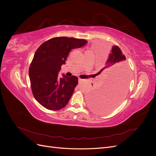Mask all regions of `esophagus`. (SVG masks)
<instances>
[{"mask_svg":"<svg viewBox=\"0 0 156 156\" xmlns=\"http://www.w3.org/2000/svg\"><path fill=\"white\" fill-rule=\"evenodd\" d=\"M83 81V79H80V78H79V83H82Z\"/></svg>","mask_w":156,"mask_h":156,"instance_id":"34e87169","label":"esophagus"}]
</instances>
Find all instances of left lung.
Returning <instances> with one entry per match:
<instances>
[{
	"instance_id": "obj_1",
	"label": "left lung",
	"mask_w": 156,
	"mask_h": 156,
	"mask_svg": "<svg viewBox=\"0 0 156 156\" xmlns=\"http://www.w3.org/2000/svg\"><path fill=\"white\" fill-rule=\"evenodd\" d=\"M124 55L118 46H113L103 71L105 81L92 88L87 94L90 108L97 113H107L114 110L123 100L128 89L130 70Z\"/></svg>"
}]
</instances>
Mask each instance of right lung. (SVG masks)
Wrapping results in <instances>:
<instances>
[{
    "label": "right lung",
    "instance_id": "right-lung-1",
    "mask_svg": "<svg viewBox=\"0 0 156 156\" xmlns=\"http://www.w3.org/2000/svg\"><path fill=\"white\" fill-rule=\"evenodd\" d=\"M87 42L84 39L55 37L44 42L36 50L29 74L33 96L42 106L58 111L68 104L78 78L64 75L60 78L58 72L72 49L81 48Z\"/></svg>",
    "mask_w": 156,
    "mask_h": 156
}]
</instances>
